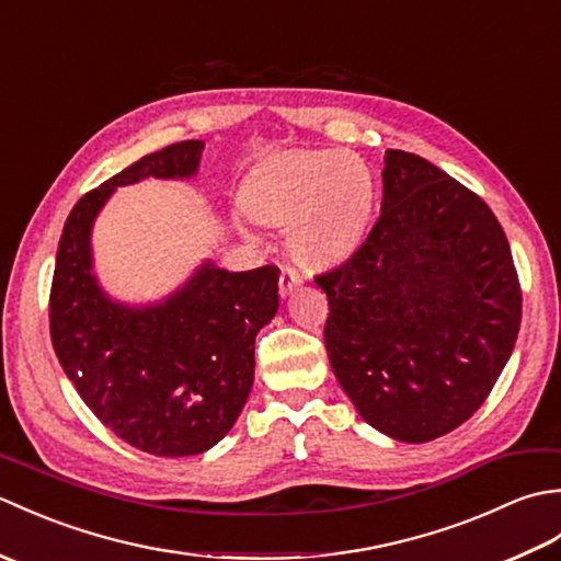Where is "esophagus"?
Wrapping results in <instances>:
<instances>
[{
    "mask_svg": "<svg viewBox=\"0 0 561 561\" xmlns=\"http://www.w3.org/2000/svg\"><path fill=\"white\" fill-rule=\"evenodd\" d=\"M304 284V277L296 270L291 267H282V274H279V291L282 296H289L294 289H299Z\"/></svg>",
    "mask_w": 561,
    "mask_h": 561,
    "instance_id": "esophagus-1",
    "label": "esophagus"
}]
</instances>
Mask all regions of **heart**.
Segmentation results:
<instances>
[{"label":"heart","instance_id":"obj_1","mask_svg":"<svg viewBox=\"0 0 561 561\" xmlns=\"http://www.w3.org/2000/svg\"><path fill=\"white\" fill-rule=\"evenodd\" d=\"M248 217L287 229L306 267H328L359 245L374 207V175L350 149H291L270 159L243 193Z\"/></svg>","mask_w":561,"mask_h":561}]
</instances>
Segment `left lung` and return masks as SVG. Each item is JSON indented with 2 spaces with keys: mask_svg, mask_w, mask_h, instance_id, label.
<instances>
[{
  "mask_svg": "<svg viewBox=\"0 0 561 561\" xmlns=\"http://www.w3.org/2000/svg\"><path fill=\"white\" fill-rule=\"evenodd\" d=\"M380 217L316 284L325 350L366 424L426 444L478 412L518 337L520 287L492 209L434 163L388 149Z\"/></svg>",
  "mask_w": 561,
  "mask_h": 561,
  "instance_id": "1",
  "label": "left lung"
}]
</instances>
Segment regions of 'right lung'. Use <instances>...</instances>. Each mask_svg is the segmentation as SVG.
I'll use <instances>...</instances> for the list:
<instances>
[{"instance_id":"add662e5","label":"right lung","mask_w":561,"mask_h":561,"mask_svg":"<svg viewBox=\"0 0 561 561\" xmlns=\"http://www.w3.org/2000/svg\"><path fill=\"white\" fill-rule=\"evenodd\" d=\"M205 141L153 151L69 211L50 294L59 364L91 412L151 456H197L231 432L255 378V337L279 308V270L229 272L205 257L157 301L129 304L103 289L93 224L117 187L193 181Z\"/></svg>"}]
</instances>
